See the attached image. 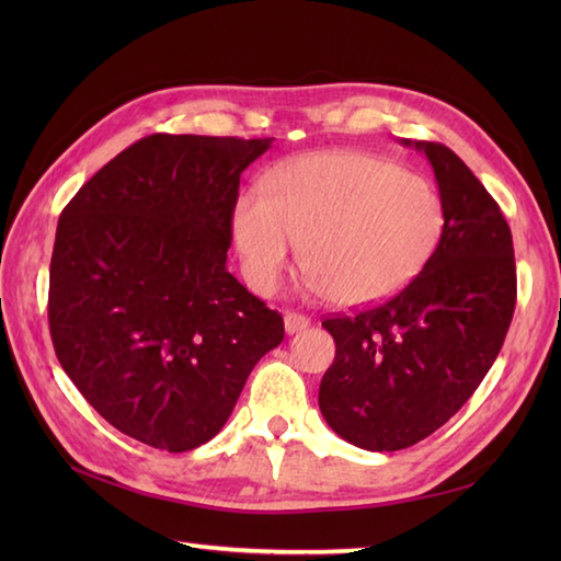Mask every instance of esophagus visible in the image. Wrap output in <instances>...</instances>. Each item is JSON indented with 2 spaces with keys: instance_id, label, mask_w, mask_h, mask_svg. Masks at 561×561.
I'll use <instances>...</instances> for the list:
<instances>
[{
  "instance_id": "obj_1",
  "label": "esophagus",
  "mask_w": 561,
  "mask_h": 561,
  "mask_svg": "<svg viewBox=\"0 0 561 561\" xmlns=\"http://www.w3.org/2000/svg\"><path fill=\"white\" fill-rule=\"evenodd\" d=\"M311 325V318H306L301 313H287L284 316V330H287V335H296V332L306 330Z\"/></svg>"
}]
</instances>
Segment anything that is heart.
<instances>
[{
	"mask_svg": "<svg viewBox=\"0 0 561 561\" xmlns=\"http://www.w3.org/2000/svg\"><path fill=\"white\" fill-rule=\"evenodd\" d=\"M243 277L277 291L304 243L308 289L337 306H371L400 294L444 236V205L422 175L364 151H316L284 161L231 211Z\"/></svg>",
	"mask_w": 561,
	"mask_h": 561,
	"instance_id": "heart-1",
	"label": "heart"
}]
</instances>
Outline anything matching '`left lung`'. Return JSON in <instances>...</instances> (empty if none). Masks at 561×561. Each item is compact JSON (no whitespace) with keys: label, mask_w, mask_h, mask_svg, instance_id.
<instances>
[{"label":"left lung","mask_w":561,"mask_h":561,"mask_svg":"<svg viewBox=\"0 0 561 561\" xmlns=\"http://www.w3.org/2000/svg\"><path fill=\"white\" fill-rule=\"evenodd\" d=\"M424 151L444 205L428 265L390 301L328 318L335 362L318 404L332 432L364 450H402L456 414L490 371L514 318V241L502 209L456 153Z\"/></svg>","instance_id":"left-lung-1"}]
</instances>
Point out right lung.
I'll list each match as a JSON object with an SVG mask.
<instances>
[{
    "label": "right lung",
    "instance_id": "obj_1",
    "mask_svg": "<svg viewBox=\"0 0 561 561\" xmlns=\"http://www.w3.org/2000/svg\"><path fill=\"white\" fill-rule=\"evenodd\" d=\"M270 147V137H145L57 221L55 354L91 408L141 444H207L284 340L282 316L226 270L241 173Z\"/></svg>",
    "mask_w": 561,
    "mask_h": 561
}]
</instances>
